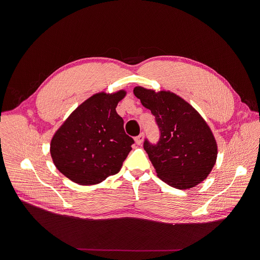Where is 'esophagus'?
<instances>
[{"instance_id": "1", "label": "esophagus", "mask_w": 260, "mask_h": 260, "mask_svg": "<svg viewBox=\"0 0 260 260\" xmlns=\"http://www.w3.org/2000/svg\"><path fill=\"white\" fill-rule=\"evenodd\" d=\"M143 139H144V133H141L139 136H137V137H136V143H137L138 145H140L142 142H143Z\"/></svg>"}]
</instances>
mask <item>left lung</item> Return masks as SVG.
<instances>
[{
  "label": "left lung",
  "instance_id": "8db88e82",
  "mask_svg": "<svg viewBox=\"0 0 260 260\" xmlns=\"http://www.w3.org/2000/svg\"><path fill=\"white\" fill-rule=\"evenodd\" d=\"M134 93L155 116L160 132L157 143L147 138L143 143L159 178L179 189L206 179L216 162L217 144L196 109L170 91L155 92L137 86Z\"/></svg>",
  "mask_w": 260,
  "mask_h": 260
}]
</instances>
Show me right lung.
Masks as SVG:
<instances>
[{
  "mask_svg": "<svg viewBox=\"0 0 260 260\" xmlns=\"http://www.w3.org/2000/svg\"><path fill=\"white\" fill-rule=\"evenodd\" d=\"M124 95V90L93 94L54 134L50 154L54 166L68 179L91 185L119 173L135 143L116 112Z\"/></svg>",
  "mask_w": 260,
  "mask_h": 260,
  "instance_id": "1",
  "label": "right lung"
}]
</instances>
